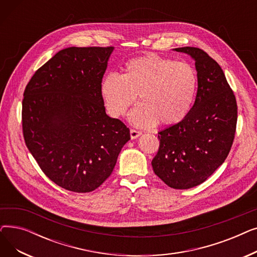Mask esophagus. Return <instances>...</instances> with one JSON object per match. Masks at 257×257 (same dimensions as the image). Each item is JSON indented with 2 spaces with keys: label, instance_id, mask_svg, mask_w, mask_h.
Returning a JSON list of instances; mask_svg holds the SVG:
<instances>
[{
  "label": "esophagus",
  "instance_id": "1",
  "mask_svg": "<svg viewBox=\"0 0 257 257\" xmlns=\"http://www.w3.org/2000/svg\"><path fill=\"white\" fill-rule=\"evenodd\" d=\"M141 136H142V132L141 131L136 130V129H131L130 130V137H131L132 140H136V139H138Z\"/></svg>",
  "mask_w": 257,
  "mask_h": 257
}]
</instances>
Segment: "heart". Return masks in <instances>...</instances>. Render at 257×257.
I'll return each instance as SVG.
<instances>
[{"label": "heart", "mask_w": 257, "mask_h": 257, "mask_svg": "<svg viewBox=\"0 0 257 257\" xmlns=\"http://www.w3.org/2000/svg\"><path fill=\"white\" fill-rule=\"evenodd\" d=\"M197 85V73L191 64L150 54L129 60L123 75L104 76L100 91L113 117L125 115L139 94L142 104L130 113L131 123L151 127L158 120L170 126L178 124L190 112Z\"/></svg>", "instance_id": "obj_1"}]
</instances>
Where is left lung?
<instances>
[{"instance_id":"8db88e82","label":"left lung","mask_w":257,"mask_h":257,"mask_svg":"<svg viewBox=\"0 0 257 257\" xmlns=\"http://www.w3.org/2000/svg\"><path fill=\"white\" fill-rule=\"evenodd\" d=\"M175 51L195 60L197 96L181 121L158 132L152 167L170 187L187 190L204 182L227 158L234 140L237 105L221 66L206 52L194 47Z\"/></svg>"}]
</instances>
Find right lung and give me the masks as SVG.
Returning <instances> with one entry per match:
<instances>
[{
    "mask_svg": "<svg viewBox=\"0 0 257 257\" xmlns=\"http://www.w3.org/2000/svg\"><path fill=\"white\" fill-rule=\"evenodd\" d=\"M113 47H71L35 72L24 91L23 134L46 176L89 193L110 176L130 130L108 116L100 85Z\"/></svg>",
    "mask_w": 257,
    "mask_h": 257,
    "instance_id": "right-lung-1",
    "label": "right lung"
}]
</instances>
